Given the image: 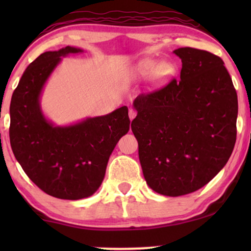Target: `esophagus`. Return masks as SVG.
Here are the masks:
<instances>
[{
    "label": "esophagus",
    "mask_w": 251,
    "mask_h": 251,
    "mask_svg": "<svg viewBox=\"0 0 251 251\" xmlns=\"http://www.w3.org/2000/svg\"><path fill=\"white\" fill-rule=\"evenodd\" d=\"M136 115H137V113H136L135 109L130 108V109H129V119L131 120V121H132V120L136 118Z\"/></svg>",
    "instance_id": "obj_1"
}]
</instances>
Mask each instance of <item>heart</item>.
I'll return each mask as SVG.
<instances>
[{
  "mask_svg": "<svg viewBox=\"0 0 251 251\" xmlns=\"http://www.w3.org/2000/svg\"><path fill=\"white\" fill-rule=\"evenodd\" d=\"M176 74V66L170 61L159 59H144L137 64L135 75L140 78H153L166 81Z\"/></svg>",
  "mask_w": 251,
  "mask_h": 251,
  "instance_id": "b5f03b06",
  "label": "heart"
}]
</instances>
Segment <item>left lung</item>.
Returning a JSON list of instances; mask_svg holds the SVG:
<instances>
[{"label": "left lung", "instance_id": "obj_1", "mask_svg": "<svg viewBox=\"0 0 251 251\" xmlns=\"http://www.w3.org/2000/svg\"><path fill=\"white\" fill-rule=\"evenodd\" d=\"M180 80L133 100L131 130L146 183L180 197L208 184L234 149L238 96L224 61L208 51L179 48Z\"/></svg>", "mask_w": 251, "mask_h": 251}]
</instances>
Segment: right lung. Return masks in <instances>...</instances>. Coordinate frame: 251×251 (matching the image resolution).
<instances>
[{
    "label": "right lung",
    "mask_w": 251,
    "mask_h": 251,
    "mask_svg": "<svg viewBox=\"0 0 251 251\" xmlns=\"http://www.w3.org/2000/svg\"><path fill=\"white\" fill-rule=\"evenodd\" d=\"M75 47L47 51L28 65L13 91L10 104V144L17 161L36 186L63 200L89 198L105 177L109 156L129 131L128 107L56 126L41 107L48 78Z\"/></svg>",
    "instance_id": "1"
}]
</instances>
